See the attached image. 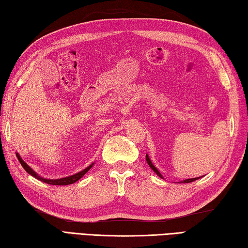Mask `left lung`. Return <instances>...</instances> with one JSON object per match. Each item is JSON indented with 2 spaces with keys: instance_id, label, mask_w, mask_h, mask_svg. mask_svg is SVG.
Masks as SVG:
<instances>
[{
  "instance_id": "1",
  "label": "left lung",
  "mask_w": 248,
  "mask_h": 248,
  "mask_svg": "<svg viewBox=\"0 0 248 248\" xmlns=\"http://www.w3.org/2000/svg\"><path fill=\"white\" fill-rule=\"evenodd\" d=\"M145 159H146V161H148V165L150 166V168L151 169H152L153 171H154V172L156 173V174H157L158 176H159V178H161V179H164L163 178V175H161V173L159 172V171H158V169L157 168H156V167L153 165V163H152V161H151V159H150V157H149V155L148 154H146L145 155ZM198 179H200V178H193V179H187V180H184V181H181L180 182V183H190V182H194V181H196V180H198Z\"/></svg>"
}]
</instances>
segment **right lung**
<instances>
[{
	"label": "right lung",
	"mask_w": 248,
	"mask_h": 248,
	"mask_svg": "<svg viewBox=\"0 0 248 248\" xmlns=\"http://www.w3.org/2000/svg\"><path fill=\"white\" fill-rule=\"evenodd\" d=\"M17 155V158H18V160L20 161V164H21V166L23 167V169L27 171V172L30 174V175H32V176H34L35 179H37V180H39V181H42V182H44V183H47V184H50V185H69V184H74L75 182H77L78 180H80L82 178V176L88 172V171L92 168L93 167V165H94V163L93 164H91L89 167H87V168L85 169H83L82 171H80V172H78V173H76V174H73V175H69V176H66V178H61V179H45V178H43V176H40L39 174H37L36 172H35V171L31 168V167H30L27 163H25V161L21 158V156H20L18 153L16 154Z\"/></svg>",
	"instance_id": "obj_1"
}]
</instances>
